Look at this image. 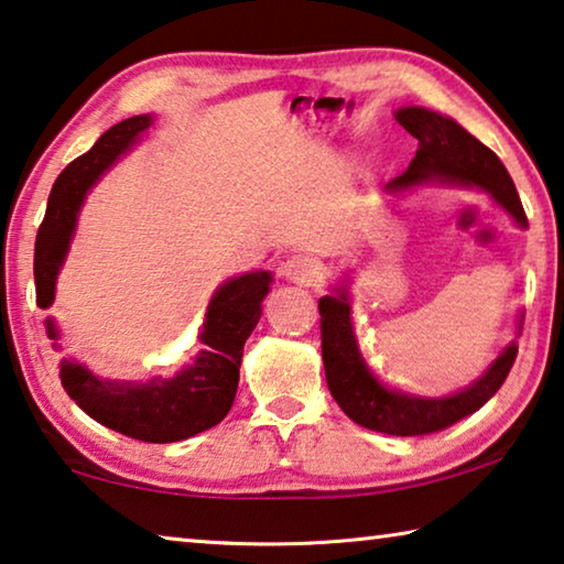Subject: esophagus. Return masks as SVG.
Here are the masks:
<instances>
[{
  "mask_svg": "<svg viewBox=\"0 0 564 564\" xmlns=\"http://www.w3.org/2000/svg\"><path fill=\"white\" fill-rule=\"evenodd\" d=\"M281 273L289 279L291 283H301V285H314L318 281L321 265L308 256H293L281 265Z\"/></svg>",
  "mask_w": 564,
  "mask_h": 564,
  "instance_id": "obj_1",
  "label": "esophagus"
}]
</instances>
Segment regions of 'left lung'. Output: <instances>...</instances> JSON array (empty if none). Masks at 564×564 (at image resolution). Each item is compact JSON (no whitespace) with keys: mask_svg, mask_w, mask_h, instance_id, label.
<instances>
[{"mask_svg":"<svg viewBox=\"0 0 564 564\" xmlns=\"http://www.w3.org/2000/svg\"><path fill=\"white\" fill-rule=\"evenodd\" d=\"M397 120L409 135L419 140V150L406 173H401L387 185L389 195L429 181L449 185L481 187L512 216L520 226H527L517 187L507 167L487 145L469 135L459 122L444 118L426 107H401ZM321 314V356L330 397L344 409L348 419L371 432L391 436H422L457 424L459 419L475 414L502 387L509 369L517 359V344H509L495 364L459 394L426 399L409 397L387 389L366 366L356 344L351 326V303L346 285L336 289L334 296L318 301Z\"/></svg>","mask_w":564,"mask_h":564,"instance_id":"obj_1","label":"left lung"}]
</instances>
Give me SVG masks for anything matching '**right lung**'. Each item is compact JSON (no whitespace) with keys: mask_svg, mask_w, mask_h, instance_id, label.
Returning <instances> with one entry per match:
<instances>
[{"mask_svg":"<svg viewBox=\"0 0 564 564\" xmlns=\"http://www.w3.org/2000/svg\"><path fill=\"white\" fill-rule=\"evenodd\" d=\"M150 124L153 115H135L112 124L85 155L62 170L52 185L47 213L34 240V285L40 308H50L55 301L57 273L65 263L85 193L115 160L135 145ZM268 289V271L243 273L223 283L208 303L200 334L203 348L173 379L110 381L95 377L83 364L62 361V387L87 416L130 440L167 444L200 434L220 424L234 406L246 338L261 318ZM47 334L57 341V328L50 318Z\"/></svg>","mask_w":564,"mask_h":564,"instance_id":"right-lung-1","label":"right lung"}]
</instances>
